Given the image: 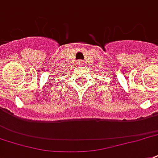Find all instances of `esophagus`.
<instances>
[{"mask_svg":"<svg viewBox=\"0 0 158 158\" xmlns=\"http://www.w3.org/2000/svg\"><path fill=\"white\" fill-rule=\"evenodd\" d=\"M78 64H79V65H84V61H82V60H79V61H78Z\"/></svg>","mask_w":158,"mask_h":158,"instance_id":"1","label":"esophagus"}]
</instances>
